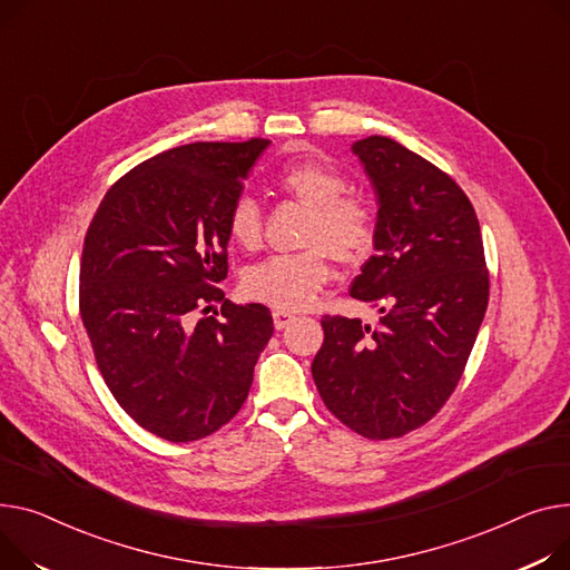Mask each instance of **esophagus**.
I'll use <instances>...</instances> for the list:
<instances>
[{
  "label": "esophagus",
  "mask_w": 570,
  "mask_h": 570,
  "mask_svg": "<svg viewBox=\"0 0 570 570\" xmlns=\"http://www.w3.org/2000/svg\"><path fill=\"white\" fill-rule=\"evenodd\" d=\"M273 321H275L277 330H284V327H288L295 321V314L288 312V309H275L273 312Z\"/></svg>",
  "instance_id": "esophagus-1"
}]
</instances>
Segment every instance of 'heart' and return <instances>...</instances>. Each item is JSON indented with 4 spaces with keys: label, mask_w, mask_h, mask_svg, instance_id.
<instances>
[{
    "label": "heart",
    "mask_w": 570,
    "mask_h": 570,
    "mask_svg": "<svg viewBox=\"0 0 570 570\" xmlns=\"http://www.w3.org/2000/svg\"><path fill=\"white\" fill-rule=\"evenodd\" d=\"M275 183L286 195L312 208L305 232V245L309 247L252 265L243 277V288L252 299L277 309H307L332 279V256L344 265L368 258L377 236L375 210L366 199L346 195V176L314 156L282 165ZM226 229L243 249H258L263 240L258 202L240 195L229 208Z\"/></svg>",
    "instance_id": "1"
}]
</instances>
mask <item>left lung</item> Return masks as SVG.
I'll list each match as a JSON object with an SVG mask.
<instances>
[{
  "label": "left lung",
  "instance_id": "left-lung-1",
  "mask_svg": "<svg viewBox=\"0 0 570 570\" xmlns=\"http://www.w3.org/2000/svg\"><path fill=\"white\" fill-rule=\"evenodd\" d=\"M377 197L375 254L351 295L381 312L323 316L312 373L341 424L368 440L424 426L456 390L488 307L476 213L459 183L390 137L353 144Z\"/></svg>",
  "mask_w": 570,
  "mask_h": 570
}]
</instances>
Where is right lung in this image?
I'll return each mask as SVG.
<instances>
[{
	"label": "right lung",
	"instance_id": "obj_1",
	"mask_svg": "<svg viewBox=\"0 0 570 570\" xmlns=\"http://www.w3.org/2000/svg\"><path fill=\"white\" fill-rule=\"evenodd\" d=\"M268 139L195 141L114 183L85 236L80 314L109 392L163 440L195 442L243 407L271 309L224 299L232 204ZM220 305V312L214 305Z\"/></svg>",
	"mask_w": 570,
	"mask_h": 570
}]
</instances>
